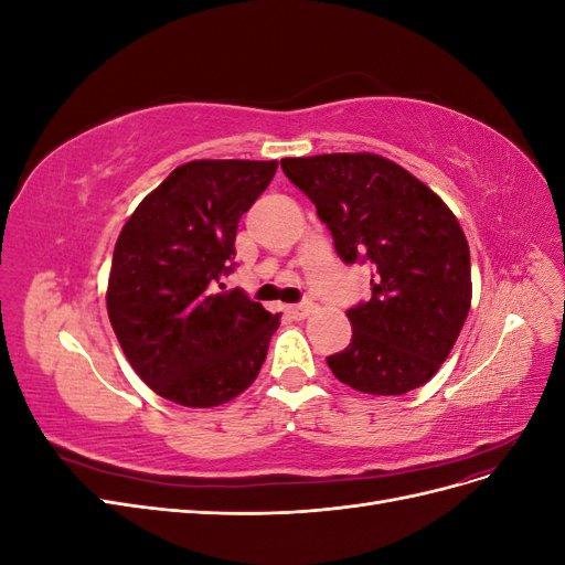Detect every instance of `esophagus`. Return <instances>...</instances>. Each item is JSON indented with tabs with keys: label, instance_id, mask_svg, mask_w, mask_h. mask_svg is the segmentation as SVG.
<instances>
[{
	"label": "esophagus",
	"instance_id": "obj_1",
	"mask_svg": "<svg viewBox=\"0 0 565 565\" xmlns=\"http://www.w3.org/2000/svg\"><path fill=\"white\" fill-rule=\"evenodd\" d=\"M287 316L289 318H295V320H303V318H309L311 316V311H313V303L311 301H306V303H297V306H287Z\"/></svg>",
	"mask_w": 565,
	"mask_h": 565
}]
</instances>
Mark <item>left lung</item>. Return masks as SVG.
Returning a JSON list of instances; mask_svg holds the SVG:
<instances>
[{
  "instance_id": "obj_1",
  "label": "left lung",
  "mask_w": 565,
  "mask_h": 565,
  "mask_svg": "<svg viewBox=\"0 0 565 565\" xmlns=\"http://www.w3.org/2000/svg\"><path fill=\"white\" fill-rule=\"evenodd\" d=\"M334 237L341 262L374 268L372 297L347 311L351 344L328 358L334 377L370 396L429 382L471 306V259L457 216L429 185L374 152L280 160Z\"/></svg>"
}]
</instances>
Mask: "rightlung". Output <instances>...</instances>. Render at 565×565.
Here are the masks:
<instances>
[{
	"mask_svg": "<svg viewBox=\"0 0 565 565\" xmlns=\"http://www.w3.org/2000/svg\"><path fill=\"white\" fill-rule=\"evenodd\" d=\"M276 169V160L185 162L141 200L117 237L108 318L134 372L167 401L224 405L266 361L280 313L226 289L221 276L231 270L237 224Z\"/></svg>",
	"mask_w": 565,
	"mask_h": 565,
	"instance_id": "right-lung-1",
	"label": "right lung"
}]
</instances>
